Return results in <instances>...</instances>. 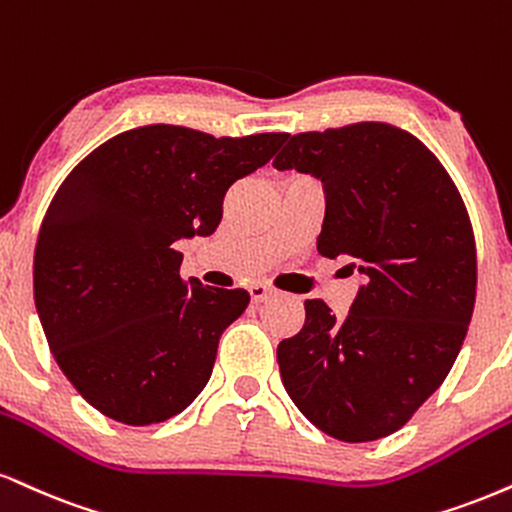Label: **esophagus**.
I'll return each mask as SVG.
<instances>
[{"label":"esophagus","instance_id":"34e87169","mask_svg":"<svg viewBox=\"0 0 512 512\" xmlns=\"http://www.w3.org/2000/svg\"><path fill=\"white\" fill-rule=\"evenodd\" d=\"M248 291H250V298H252V303H255V305L264 303V300L272 298V295L276 293L272 286H264V283H252Z\"/></svg>","mask_w":512,"mask_h":512}]
</instances>
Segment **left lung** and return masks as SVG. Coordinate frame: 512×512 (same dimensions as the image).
Masks as SVG:
<instances>
[{"label":"left lung","instance_id":"left-lung-1","mask_svg":"<svg viewBox=\"0 0 512 512\" xmlns=\"http://www.w3.org/2000/svg\"><path fill=\"white\" fill-rule=\"evenodd\" d=\"M274 166L324 183L317 250L365 276L346 319L305 300L303 329L276 348L281 381L324 434L377 441L415 415L463 348L477 295L465 202L422 140L381 121L293 135Z\"/></svg>","mask_w":512,"mask_h":512}]
</instances>
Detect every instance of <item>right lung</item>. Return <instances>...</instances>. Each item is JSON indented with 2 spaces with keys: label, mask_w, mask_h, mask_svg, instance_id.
Segmentation results:
<instances>
[{
  "label": "right lung",
  "mask_w": 512,
  "mask_h": 512,
  "mask_svg": "<svg viewBox=\"0 0 512 512\" xmlns=\"http://www.w3.org/2000/svg\"><path fill=\"white\" fill-rule=\"evenodd\" d=\"M286 138L140 126L59 186L35 245V307L61 372L102 415L157 424L207 386L219 338L250 295L181 279L176 243L214 233L226 190Z\"/></svg>",
  "instance_id": "1"
}]
</instances>
